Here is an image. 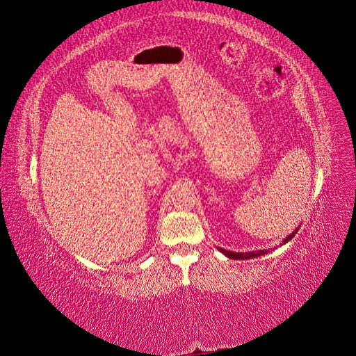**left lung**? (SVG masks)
Masks as SVG:
<instances>
[{"mask_svg": "<svg viewBox=\"0 0 356 356\" xmlns=\"http://www.w3.org/2000/svg\"><path fill=\"white\" fill-rule=\"evenodd\" d=\"M297 233V230H294L293 233H291L288 238L284 241V243H286L288 241H291L294 238V234ZM220 252H222L225 257L232 258V260H250V258H257V257H261L264 254H267L268 251L267 250H261V251H252V252H232V251H227V250H222V248H218Z\"/></svg>", "mask_w": 356, "mask_h": 356, "instance_id": "left-lung-1", "label": "left lung"}]
</instances>
